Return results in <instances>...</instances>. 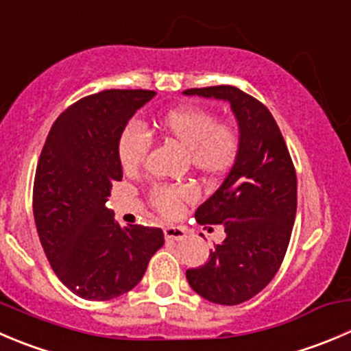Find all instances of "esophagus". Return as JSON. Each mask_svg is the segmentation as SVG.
I'll list each match as a JSON object with an SVG mask.
<instances>
[{"instance_id":"obj_1","label":"esophagus","mask_w":351,"mask_h":351,"mask_svg":"<svg viewBox=\"0 0 351 351\" xmlns=\"http://www.w3.org/2000/svg\"><path fill=\"white\" fill-rule=\"evenodd\" d=\"M185 234H186V231H185V228H182V226H166L165 228V237H166V240H183V238H185Z\"/></svg>"}]
</instances>
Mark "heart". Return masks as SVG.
<instances>
[{"label":"heart","mask_w":351,"mask_h":351,"mask_svg":"<svg viewBox=\"0 0 351 351\" xmlns=\"http://www.w3.org/2000/svg\"><path fill=\"white\" fill-rule=\"evenodd\" d=\"M156 127L162 137L176 142L186 151L190 166L206 178H219L230 171L240 154V130L230 120H216L209 110L182 106L162 114ZM151 149V137L137 123L121 130L117 144L121 169L134 175L144 166ZM197 197L195 186L156 185L149 193L151 206L165 217L178 216L183 202Z\"/></svg>","instance_id":"heart-1"}]
</instances>
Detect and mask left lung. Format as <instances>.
Returning <instances> with one entry per match:
<instances>
[{
    "instance_id": "obj_1",
    "label": "left lung",
    "mask_w": 351,
    "mask_h": 351,
    "mask_svg": "<svg viewBox=\"0 0 351 351\" xmlns=\"http://www.w3.org/2000/svg\"><path fill=\"white\" fill-rule=\"evenodd\" d=\"M228 101L240 130V154L219 189L195 210L200 224H223L226 238L204 266L186 271L192 290L219 305L262 291L280 269L297 214V173L273 114L233 85L185 90Z\"/></svg>"
}]
</instances>
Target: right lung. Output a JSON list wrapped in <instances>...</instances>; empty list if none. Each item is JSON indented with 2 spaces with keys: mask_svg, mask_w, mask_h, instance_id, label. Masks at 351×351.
<instances>
[{
  "mask_svg": "<svg viewBox=\"0 0 351 351\" xmlns=\"http://www.w3.org/2000/svg\"><path fill=\"white\" fill-rule=\"evenodd\" d=\"M154 90L111 89L71 104L46 138L34 180V219L61 283L85 300L127 293L165 245L159 228L125 226L106 207L123 169L118 137Z\"/></svg>",
  "mask_w": 351,
  "mask_h": 351,
  "instance_id": "obj_1",
  "label": "right lung"
}]
</instances>
